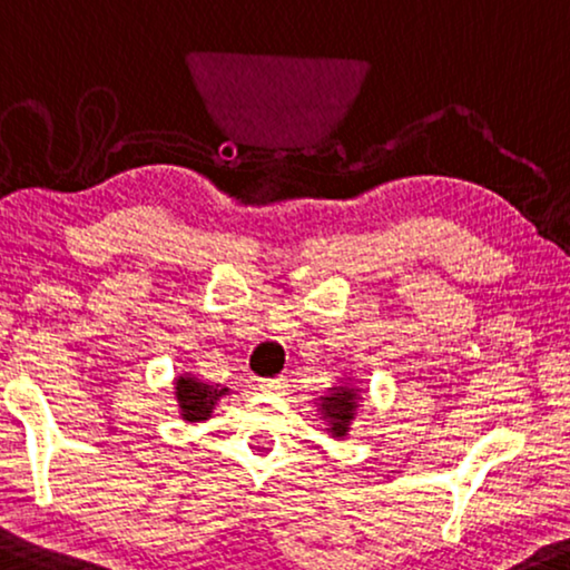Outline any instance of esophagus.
<instances>
[{
    "label": "esophagus",
    "mask_w": 570,
    "mask_h": 570,
    "mask_svg": "<svg viewBox=\"0 0 570 570\" xmlns=\"http://www.w3.org/2000/svg\"><path fill=\"white\" fill-rule=\"evenodd\" d=\"M284 381H286L284 375H276V377H261V383H257V385H261L263 391H281V389H284Z\"/></svg>",
    "instance_id": "obj_1"
}]
</instances>
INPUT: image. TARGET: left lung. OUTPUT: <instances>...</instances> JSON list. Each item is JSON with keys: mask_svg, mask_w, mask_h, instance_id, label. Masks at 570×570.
Instances as JSON below:
<instances>
[{"mask_svg": "<svg viewBox=\"0 0 570 570\" xmlns=\"http://www.w3.org/2000/svg\"><path fill=\"white\" fill-rule=\"evenodd\" d=\"M356 409V393L352 389H333L331 396L323 399V414L328 420V430L333 438H344L348 432Z\"/></svg>", "mask_w": 570, "mask_h": 570, "instance_id": "1", "label": "left lung"}]
</instances>
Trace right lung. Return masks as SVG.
<instances>
[{
	"label": "right lung",
	"mask_w": 570,
	"mask_h": 570,
	"mask_svg": "<svg viewBox=\"0 0 570 570\" xmlns=\"http://www.w3.org/2000/svg\"><path fill=\"white\" fill-rule=\"evenodd\" d=\"M224 391L226 389L216 391L206 383H197L195 377H179V381H177V399H179V406H181V416H185L187 422L208 420L210 409H214L216 399L222 396Z\"/></svg>",
	"instance_id": "add662e5"
}]
</instances>
